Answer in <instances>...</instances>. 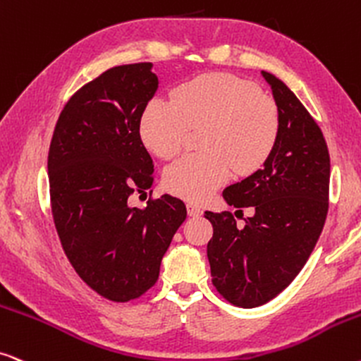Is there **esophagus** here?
Returning a JSON list of instances; mask_svg holds the SVG:
<instances>
[{"label":"esophagus","instance_id":"34e87169","mask_svg":"<svg viewBox=\"0 0 361 361\" xmlns=\"http://www.w3.org/2000/svg\"><path fill=\"white\" fill-rule=\"evenodd\" d=\"M187 214H189V217H199V215H202V209L195 204H187Z\"/></svg>","mask_w":361,"mask_h":361}]
</instances>
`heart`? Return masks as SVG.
<instances>
[{"label": "heart", "instance_id": "obj_1", "mask_svg": "<svg viewBox=\"0 0 361 361\" xmlns=\"http://www.w3.org/2000/svg\"><path fill=\"white\" fill-rule=\"evenodd\" d=\"M275 101L252 81L228 73H205L182 82L171 101L156 99L140 116V139L154 156L171 159L189 130L204 129L202 156H185L164 172V187L177 197L202 202L233 169L249 176L264 166L279 137Z\"/></svg>", "mask_w": 361, "mask_h": 361}]
</instances>
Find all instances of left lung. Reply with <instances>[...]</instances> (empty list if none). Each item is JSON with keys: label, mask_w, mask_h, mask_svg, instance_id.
I'll use <instances>...</instances> for the list:
<instances>
[{"label": "left lung", "mask_w": 361, "mask_h": 361, "mask_svg": "<svg viewBox=\"0 0 361 361\" xmlns=\"http://www.w3.org/2000/svg\"><path fill=\"white\" fill-rule=\"evenodd\" d=\"M279 109L280 128L264 167L224 190L228 205L254 209L238 227L232 212H205L215 290L232 305H264L303 269L329 212L330 154L305 106L274 74L262 71ZM237 215V214H235Z\"/></svg>", "instance_id": "left-lung-1"}]
</instances>
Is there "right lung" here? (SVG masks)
Masks as SVG:
<instances>
[{"mask_svg": "<svg viewBox=\"0 0 361 361\" xmlns=\"http://www.w3.org/2000/svg\"><path fill=\"white\" fill-rule=\"evenodd\" d=\"M151 63L107 69L69 97L49 144V199L56 232L76 274L112 302L142 297L185 221L180 199L129 204L154 182L140 116L159 81ZM152 190L149 192V195Z\"/></svg>", "mask_w": 361, "mask_h": 361, "instance_id": "obj_1", "label": "right lung"}]
</instances>
